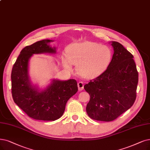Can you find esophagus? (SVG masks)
<instances>
[{
  "mask_svg": "<svg viewBox=\"0 0 150 150\" xmlns=\"http://www.w3.org/2000/svg\"><path fill=\"white\" fill-rule=\"evenodd\" d=\"M77 86H78V88H79V91H81L83 88V86H84V84H83V83L82 82H79L78 83H77Z\"/></svg>",
  "mask_w": 150,
  "mask_h": 150,
  "instance_id": "34e87169",
  "label": "esophagus"
}]
</instances>
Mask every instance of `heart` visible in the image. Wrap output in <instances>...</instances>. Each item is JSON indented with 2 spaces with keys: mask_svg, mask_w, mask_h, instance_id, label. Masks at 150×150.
<instances>
[{
  "mask_svg": "<svg viewBox=\"0 0 150 150\" xmlns=\"http://www.w3.org/2000/svg\"><path fill=\"white\" fill-rule=\"evenodd\" d=\"M111 59L109 47L92 42L71 45L67 55L62 57L64 67L71 69V64L76 65L77 72L86 78H94L105 71Z\"/></svg>",
  "mask_w": 150,
  "mask_h": 150,
  "instance_id": "1",
  "label": "heart"
}]
</instances>
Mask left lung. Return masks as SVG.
Masks as SVG:
<instances>
[{"instance_id":"left-lung-1","label":"left lung","mask_w":150,"mask_h":150,"mask_svg":"<svg viewBox=\"0 0 150 150\" xmlns=\"http://www.w3.org/2000/svg\"><path fill=\"white\" fill-rule=\"evenodd\" d=\"M112 59L106 70L83 87L90 95L88 116L96 121L115 120L133 105L139 81L134 56L115 41Z\"/></svg>"}]
</instances>
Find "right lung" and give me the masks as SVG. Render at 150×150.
Returning a JSON list of instances; mask_svg holds the SVG:
<instances>
[{"label": "right lung", "instance_id": "add662e5", "mask_svg": "<svg viewBox=\"0 0 150 150\" xmlns=\"http://www.w3.org/2000/svg\"><path fill=\"white\" fill-rule=\"evenodd\" d=\"M44 39L25 47L11 71V93L15 103L28 116L36 120L55 121L63 115L68 100L78 91L75 79H53L45 88L34 84L29 74V62L34 54L56 53V47Z\"/></svg>", "mask_w": 150, "mask_h": 150}]
</instances>
